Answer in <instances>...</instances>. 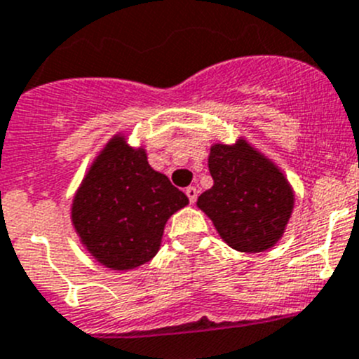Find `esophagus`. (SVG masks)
Returning a JSON list of instances; mask_svg holds the SVG:
<instances>
[{"mask_svg": "<svg viewBox=\"0 0 359 359\" xmlns=\"http://www.w3.org/2000/svg\"><path fill=\"white\" fill-rule=\"evenodd\" d=\"M185 194H187V197H189L190 203H196L197 196H199V190H197L196 187H187Z\"/></svg>", "mask_w": 359, "mask_h": 359, "instance_id": "esophagus-1", "label": "esophagus"}]
</instances>
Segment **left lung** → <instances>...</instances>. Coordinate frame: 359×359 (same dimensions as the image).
I'll list each match as a JSON object with an SVG mask.
<instances>
[{"label": "left lung", "mask_w": 359, "mask_h": 359, "mask_svg": "<svg viewBox=\"0 0 359 359\" xmlns=\"http://www.w3.org/2000/svg\"><path fill=\"white\" fill-rule=\"evenodd\" d=\"M213 187L197 206L222 240L240 252L268 250L284 234L294 196L284 174L250 144H215L208 158Z\"/></svg>", "instance_id": "8db88e82"}]
</instances>
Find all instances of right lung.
<instances>
[{
    "label": "right lung",
    "instance_id": "right-lung-1",
    "mask_svg": "<svg viewBox=\"0 0 359 359\" xmlns=\"http://www.w3.org/2000/svg\"><path fill=\"white\" fill-rule=\"evenodd\" d=\"M189 197L149 167L144 149L114 137L74 199L72 220L90 254L112 269H132L158 252L167 218Z\"/></svg>",
    "mask_w": 359,
    "mask_h": 359
}]
</instances>
